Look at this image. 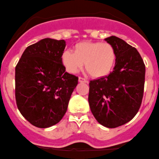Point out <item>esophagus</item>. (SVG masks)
Returning <instances> with one entry per match:
<instances>
[{"instance_id":"34e87169","label":"esophagus","mask_w":159,"mask_h":159,"mask_svg":"<svg viewBox=\"0 0 159 159\" xmlns=\"http://www.w3.org/2000/svg\"><path fill=\"white\" fill-rule=\"evenodd\" d=\"M79 82H81V83H88V80L86 79H84V78H82L81 77H79Z\"/></svg>"}]
</instances>
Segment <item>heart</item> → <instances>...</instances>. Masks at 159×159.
<instances>
[{"label": "heart", "instance_id": "heart-1", "mask_svg": "<svg viewBox=\"0 0 159 159\" xmlns=\"http://www.w3.org/2000/svg\"><path fill=\"white\" fill-rule=\"evenodd\" d=\"M117 55L114 47L109 43L85 41L77 43L75 52L66 50L62 63L69 73L76 74L84 66L94 78L109 75L114 69Z\"/></svg>", "mask_w": 159, "mask_h": 159}]
</instances>
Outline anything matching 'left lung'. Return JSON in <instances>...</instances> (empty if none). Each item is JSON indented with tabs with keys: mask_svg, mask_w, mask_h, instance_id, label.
Segmentation results:
<instances>
[{
	"mask_svg": "<svg viewBox=\"0 0 159 159\" xmlns=\"http://www.w3.org/2000/svg\"><path fill=\"white\" fill-rule=\"evenodd\" d=\"M104 40L115 49V66L109 75L90 82L88 102L96 120L112 129L129 122L139 111L145 66L137 49L123 39L112 36Z\"/></svg>",
	"mask_w": 159,
	"mask_h": 159,
	"instance_id": "8db88e82",
	"label": "left lung"
}]
</instances>
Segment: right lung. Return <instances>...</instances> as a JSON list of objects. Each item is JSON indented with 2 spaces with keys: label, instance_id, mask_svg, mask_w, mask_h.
<instances>
[{
  "label": "right lung",
  "instance_id": "add662e5",
  "mask_svg": "<svg viewBox=\"0 0 159 159\" xmlns=\"http://www.w3.org/2000/svg\"><path fill=\"white\" fill-rule=\"evenodd\" d=\"M66 42L44 39L30 45L15 68L18 110L34 126L48 128L66 112L78 77L66 71L61 56Z\"/></svg>",
  "mask_w": 159,
  "mask_h": 159
}]
</instances>
